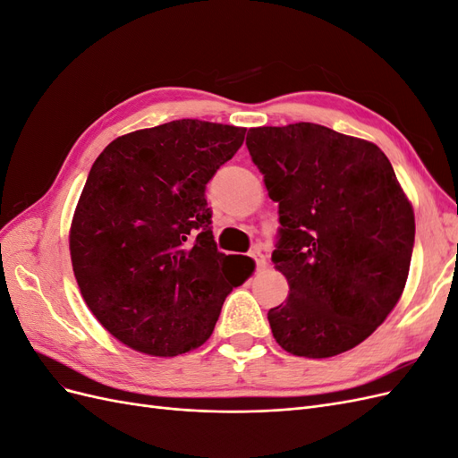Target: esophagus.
Wrapping results in <instances>:
<instances>
[{"instance_id": "1", "label": "esophagus", "mask_w": 458, "mask_h": 458, "mask_svg": "<svg viewBox=\"0 0 458 458\" xmlns=\"http://www.w3.org/2000/svg\"><path fill=\"white\" fill-rule=\"evenodd\" d=\"M250 258L256 261V267H258V269H263V267L267 266L266 256L261 254V250H252V252H250Z\"/></svg>"}]
</instances>
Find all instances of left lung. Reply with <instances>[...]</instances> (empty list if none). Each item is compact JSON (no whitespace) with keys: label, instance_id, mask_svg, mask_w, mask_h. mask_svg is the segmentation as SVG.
I'll return each instance as SVG.
<instances>
[{"label":"left lung","instance_id":"1","mask_svg":"<svg viewBox=\"0 0 458 458\" xmlns=\"http://www.w3.org/2000/svg\"><path fill=\"white\" fill-rule=\"evenodd\" d=\"M252 162L279 202L273 263L288 298L267 318L283 350L323 359L369 338L407 283L414 214L390 160L318 123L252 128Z\"/></svg>","mask_w":458,"mask_h":458}]
</instances>
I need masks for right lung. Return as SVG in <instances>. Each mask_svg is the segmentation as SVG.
<instances>
[{
	"instance_id": "1",
	"label": "right lung",
	"mask_w": 458,
	"mask_h": 458,
	"mask_svg": "<svg viewBox=\"0 0 458 458\" xmlns=\"http://www.w3.org/2000/svg\"><path fill=\"white\" fill-rule=\"evenodd\" d=\"M244 133L174 120L118 137L93 162L72 217V269L97 321L128 348L157 357L199 348L250 276V258L217 250L204 197Z\"/></svg>"
}]
</instances>
